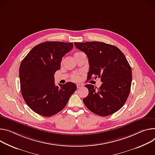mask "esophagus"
Here are the masks:
<instances>
[{"instance_id": "esophagus-1", "label": "esophagus", "mask_w": 155, "mask_h": 155, "mask_svg": "<svg viewBox=\"0 0 155 155\" xmlns=\"http://www.w3.org/2000/svg\"><path fill=\"white\" fill-rule=\"evenodd\" d=\"M77 87L78 88H82L83 87V85H82V84L78 83V84H77Z\"/></svg>"}]
</instances>
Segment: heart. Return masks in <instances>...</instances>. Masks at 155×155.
Wrapping results in <instances>:
<instances>
[{"instance_id": "1", "label": "heart", "mask_w": 155, "mask_h": 155, "mask_svg": "<svg viewBox=\"0 0 155 155\" xmlns=\"http://www.w3.org/2000/svg\"><path fill=\"white\" fill-rule=\"evenodd\" d=\"M73 78H74V80H77L78 79V77L77 75H74Z\"/></svg>"}]
</instances>
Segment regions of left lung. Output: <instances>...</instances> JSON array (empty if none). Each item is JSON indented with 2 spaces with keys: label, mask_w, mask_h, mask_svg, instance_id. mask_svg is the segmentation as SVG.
I'll return each instance as SVG.
<instances>
[{
  "label": "left lung",
  "mask_w": 155,
  "mask_h": 155,
  "mask_svg": "<svg viewBox=\"0 0 155 155\" xmlns=\"http://www.w3.org/2000/svg\"><path fill=\"white\" fill-rule=\"evenodd\" d=\"M88 57L90 70L87 79L100 78L97 88L88 84V95L83 101L93 113L107 116L115 113L125 103L130 93L132 69L123 52L116 46L103 42L75 43Z\"/></svg>",
  "instance_id": "8db88e82"
}]
</instances>
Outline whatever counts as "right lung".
<instances>
[{
  "label": "right lung",
  "mask_w": 155,
  "mask_h": 155,
  "mask_svg": "<svg viewBox=\"0 0 155 155\" xmlns=\"http://www.w3.org/2000/svg\"><path fill=\"white\" fill-rule=\"evenodd\" d=\"M74 48L72 43L47 41L35 46L20 65V89L23 99L36 113L52 116L62 110L77 90L72 82L55 85L54 74L61 69L65 54Z\"/></svg>",
  "instance_id": "right-lung-1"
}]
</instances>
